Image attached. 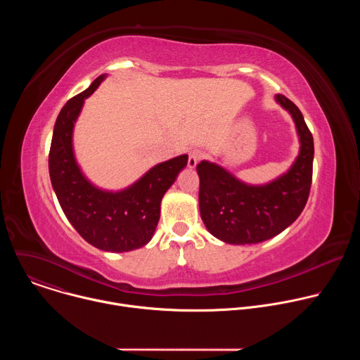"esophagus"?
I'll list each match as a JSON object with an SVG mask.
<instances>
[{
    "instance_id": "1",
    "label": "esophagus",
    "mask_w": 360,
    "mask_h": 360,
    "mask_svg": "<svg viewBox=\"0 0 360 360\" xmlns=\"http://www.w3.org/2000/svg\"><path fill=\"white\" fill-rule=\"evenodd\" d=\"M203 158V152L200 149H193L189 152V157H188V167L189 168H195L196 164Z\"/></svg>"
}]
</instances>
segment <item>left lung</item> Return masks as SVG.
Instances as JSON below:
<instances>
[{"instance_id":"left-lung-1","label":"left lung","mask_w":360,"mask_h":360,"mask_svg":"<svg viewBox=\"0 0 360 360\" xmlns=\"http://www.w3.org/2000/svg\"><path fill=\"white\" fill-rule=\"evenodd\" d=\"M276 102L292 115L300 150L288 172L265 185H248L222 167L202 161L199 211L207 229L218 239L233 243H259L285 231L302 214L309 198L314 169V136L302 112L282 94Z\"/></svg>"}]
</instances>
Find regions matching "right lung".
Instances as JSON below:
<instances>
[{
  "mask_svg": "<svg viewBox=\"0 0 360 360\" xmlns=\"http://www.w3.org/2000/svg\"><path fill=\"white\" fill-rule=\"evenodd\" d=\"M104 78L105 74L99 75L63 107L49 148V178L67 219L88 243L108 252H129L150 240L160 221L161 200L186 167L188 155L155 165L118 192L94 186L75 161L72 131L85 98Z\"/></svg>",
  "mask_w": 360,
  "mask_h": 360,
  "instance_id": "add662e5",
  "label": "right lung"
}]
</instances>
